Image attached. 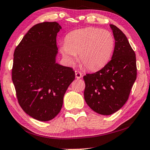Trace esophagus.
I'll return each instance as SVG.
<instances>
[{
  "label": "esophagus",
  "instance_id": "obj_1",
  "mask_svg": "<svg viewBox=\"0 0 150 150\" xmlns=\"http://www.w3.org/2000/svg\"><path fill=\"white\" fill-rule=\"evenodd\" d=\"M75 77L77 79H81V78L82 77L81 73H80L79 71H75Z\"/></svg>",
  "mask_w": 150,
  "mask_h": 150
}]
</instances>
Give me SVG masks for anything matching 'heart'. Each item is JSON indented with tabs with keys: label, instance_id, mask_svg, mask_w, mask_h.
<instances>
[{
	"label": "heart",
	"instance_id": "heart-1",
	"mask_svg": "<svg viewBox=\"0 0 150 150\" xmlns=\"http://www.w3.org/2000/svg\"><path fill=\"white\" fill-rule=\"evenodd\" d=\"M114 45L113 36L108 30L87 27L68 33L61 51L72 63L79 54L82 65L89 71H97L110 60Z\"/></svg>",
	"mask_w": 150,
	"mask_h": 150
}]
</instances>
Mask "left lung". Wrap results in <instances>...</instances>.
I'll return each instance as SVG.
<instances>
[{"instance_id": "8db88e82", "label": "left lung", "mask_w": 150, "mask_h": 150, "mask_svg": "<svg viewBox=\"0 0 150 150\" xmlns=\"http://www.w3.org/2000/svg\"><path fill=\"white\" fill-rule=\"evenodd\" d=\"M115 39L111 60L103 69L83 77L85 100L101 115L117 111L126 103L137 75L136 58L124 33L110 25Z\"/></svg>"}]
</instances>
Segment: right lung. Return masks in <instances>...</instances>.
Returning a JSON list of instances; mask_svg holds the SVG:
<instances>
[{
    "label": "right lung",
    "instance_id": "1",
    "mask_svg": "<svg viewBox=\"0 0 150 150\" xmlns=\"http://www.w3.org/2000/svg\"><path fill=\"white\" fill-rule=\"evenodd\" d=\"M57 22L33 26L14 53L12 80L18 103L35 120L47 122L60 112L63 97L75 79L72 68L56 63Z\"/></svg>",
    "mask_w": 150,
    "mask_h": 150
}]
</instances>
